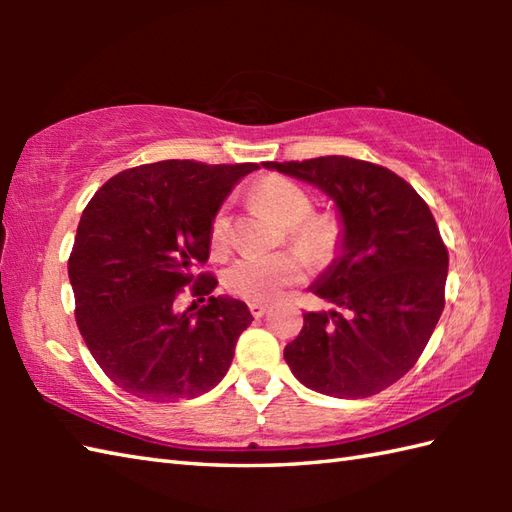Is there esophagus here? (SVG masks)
Listing matches in <instances>:
<instances>
[{"mask_svg":"<svg viewBox=\"0 0 512 512\" xmlns=\"http://www.w3.org/2000/svg\"><path fill=\"white\" fill-rule=\"evenodd\" d=\"M250 314H253L255 319H262L264 314H266V310H268V306H264V303H250Z\"/></svg>","mask_w":512,"mask_h":512,"instance_id":"1","label":"esophagus"}]
</instances>
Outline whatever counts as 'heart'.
<instances>
[{"instance_id":"obj_1","label":"heart","mask_w":512,"mask_h":512,"mask_svg":"<svg viewBox=\"0 0 512 512\" xmlns=\"http://www.w3.org/2000/svg\"><path fill=\"white\" fill-rule=\"evenodd\" d=\"M255 200L288 228V239L310 262L328 264L341 248V222L330 213H312V198L297 182L281 176H268L257 184ZM231 222L224 209L211 222L209 244L213 255L228 248ZM306 259L299 253H277L268 257H244L226 270L224 284L231 295L250 303H270L284 295V290L306 277Z\"/></svg>"}]
</instances>
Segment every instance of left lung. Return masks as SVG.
<instances>
[{
	"label": "left lung",
	"mask_w": 512,
	"mask_h": 512,
	"mask_svg": "<svg viewBox=\"0 0 512 512\" xmlns=\"http://www.w3.org/2000/svg\"><path fill=\"white\" fill-rule=\"evenodd\" d=\"M334 200L339 255L310 290L332 310L306 312L284 358L308 389L367 398L416 365L444 310L449 253L409 182L372 162L321 156L264 162Z\"/></svg>",
	"instance_id": "left-lung-1"
}]
</instances>
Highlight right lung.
<instances>
[{"mask_svg":"<svg viewBox=\"0 0 512 512\" xmlns=\"http://www.w3.org/2000/svg\"><path fill=\"white\" fill-rule=\"evenodd\" d=\"M255 169L160 160L121 171L85 206L68 259L74 317L94 361L127 394L189 400L231 367L253 314L244 301L215 297L217 279L193 270L209 259L226 195ZM184 285L204 307L175 310Z\"/></svg>","mask_w":512,"mask_h":512,"instance_id":"1","label":"right lung"}]
</instances>
